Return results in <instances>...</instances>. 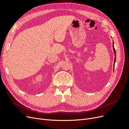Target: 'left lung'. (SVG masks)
Instances as JSON below:
<instances>
[{"mask_svg":"<svg viewBox=\"0 0 129 129\" xmlns=\"http://www.w3.org/2000/svg\"><path fill=\"white\" fill-rule=\"evenodd\" d=\"M112 47H113V50H114V54H115V60H114V68L115 67V62H116V51H115V48H114V41H113V43H112ZM113 71H114V70H113Z\"/></svg>","mask_w":129,"mask_h":129,"instance_id":"left-lung-1","label":"left lung"}]
</instances>
